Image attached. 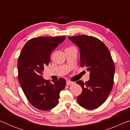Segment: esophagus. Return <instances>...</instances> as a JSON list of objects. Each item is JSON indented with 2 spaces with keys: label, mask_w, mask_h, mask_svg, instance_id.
Returning <instances> with one entry per match:
<instances>
[{
  "label": "esophagus",
  "mask_w": 130,
  "mask_h": 130,
  "mask_svg": "<svg viewBox=\"0 0 130 130\" xmlns=\"http://www.w3.org/2000/svg\"><path fill=\"white\" fill-rule=\"evenodd\" d=\"M72 84H73V82H72V81H70L69 80H67V85H72Z\"/></svg>",
  "instance_id": "obj_1"
}]
</instances>
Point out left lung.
<instances>
[{
    "label": "left lung",
    "instance_id": "8db88e82",
    "mask_svg": "<svg viewBox=\"0 0 130 130\" xmlns=\"http://www.w3.org/2000/svg\"><path fill=\"white\" fill-rule=\"evenodd\" d=\"M80 51V65L89 71V81L76 82L83 91L77 100L85 109H93L105 102L113 85L115 65L108 47L96 37L81 35L68 37Z\"/></svg>",
    "mask_w": 130,
    "mask_h": 130
}]
</instances>
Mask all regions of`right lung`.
I'll return each instance as SVG.
<instances>
[{"label": "right lung", "instance_id": "right-lung-1", "mask_svg": "<svg viewBox=\"0 0 130 130\" xmlns=\"http://www.w3.org/2000/svg\"><path fill=\"white\" fill-rule=\"evenodd\" d=\"M66 39L62 37H40L30 39L22 50L18 61V80L28 102L42 111L53 108L58 103L66 80H45L44 67L50 62V54Z\"/></svg>", "mask_w": 130, "mask_h": 130}]
</instances>
